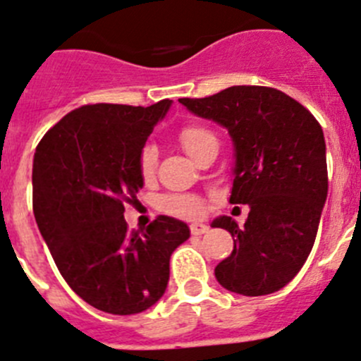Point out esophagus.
Here are the masks:
<instances>
[{
	"mask_svg": "<svg viewBox=\"0 0 361 361\" xmlns=\"http://www.w3.org/2000/svg\"><path fill=\"white\" fill-rule=\"evenodd\" d=\"M190 229H191V234H193V236H200V234L207 233V226H204V224H193Z\"/></svg>",
	"mask_w": 361,
	"mask_h": 361,
	"instance_id": "1",
	"label": "esophagus"
}]
</instances>
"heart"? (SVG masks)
Returning <instances> with one entry per match:
<instances>
[{
	"label": "heart",
	"mask_w": 361,
	"mask_h": 361,
	"mask_svg": "<svg viewBox=\"0 0 361 361\" xmlns=\"http://www.w3.org/2000/svg\"><path fill=\"white\" fill-rule=\"evenodd\" d=\"M178 143L191 159H197L207 150H218V135L206 123H188L178 130ZM157 148L147 145L140 154V171L145 180H150L157 168ZM168 213L180 218H198L204 214V200L191 195H171L164 200Z\"/></svg>",
	"instance_id": "heart-1"
}]
</instances>
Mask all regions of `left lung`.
Instances as JSON below:
<instances>
[{
	"label": "left lung",
	"instance_id": "8db88e82",
	"mask_svg": "<svg viewBox=\"0 0 361 361\" xmlns=\"http://www.w3.org/2000/svg\"><path fill=\"white\" fill-rule=\"evenodd\" d=\"M178 102L227 128L234 145L229 202L250 207L243 227L231 216L211 224L234 240L231 256L214 269L216 281L247 297L277 292L302 269L315 243L327 198L322 127L299 102L263 85H233Z\"/></svg>",
	"mask_w": 361,
	"mask_h": 361
}]
</instances>
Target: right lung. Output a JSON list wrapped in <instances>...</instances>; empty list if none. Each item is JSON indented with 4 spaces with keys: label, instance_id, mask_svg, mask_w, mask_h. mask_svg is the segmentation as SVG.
<instances>
[{
    "label": "right lung",
    "instance_id": "1",
    "mask_svg": "<svg viewBox=\"0 0 361 361\" xmlns=\"http://www.w3.org/2000/svg\"><path fill=\"white\" fill-rule=\"evenodd\" d=\"M170 105H84L35 148L39 231L73 292L112 315L154 306L168 286L171 252L190 238L184 221L164 214L141 234L123 218L125 202L143 188L141 150Z\"/></svg>",
    "mask_w": 361,
    "mask_h": 361
}]
</instances>
